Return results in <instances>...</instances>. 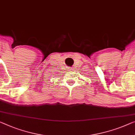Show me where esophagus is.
Here are the masks:
<instances>
[{
	"mask_svg": "<svg viewBox=\"0 0 135 135\" xmlns=\"http://www.w3.org/2000/svg\"><path fill=\"white\" fill-rule=\"evenodd\" d=\"M72 70H72V69H71V71H72Z\"/></svg>",
	"mask_w": 135,
	"mask_h": 135,
	"instance_id": "34e87169",
	"label": "esophagus"
}]
</instances>
